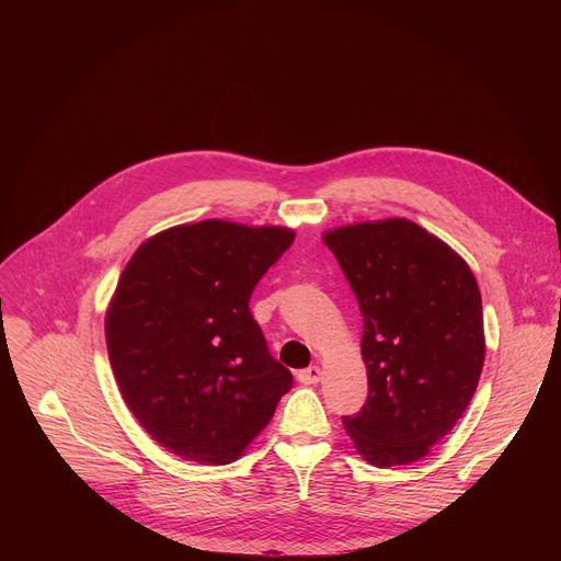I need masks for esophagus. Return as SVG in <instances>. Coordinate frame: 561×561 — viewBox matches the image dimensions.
I'll return each instance as SVG.
<instances>
[{
	"mask_svg": "<svg viewBox=\"0 0 561 561\" xmlns=\"http://www.w3.org/2000/svg\"><path fill=\"white\" fill-rule=\"evenodd\" d=\"M297 379H299L301 383H306V386L317 383L319 379H322V368H319V366H308V368H304V370L297 373Z\"/></svg>",
	"mask_w": 561,
	"mask_h": 561,
	"instance_id": "esophagus-1",
	"label": "esophagus"
}]
</instances>
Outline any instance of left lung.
<instances>
[{
    "label": "left lung",
    "mask_w": 561,
    "mask_h": 561,
    "mask_svg": "<svg viewBox=\"0 0 561 561\" xmlns=\"http://www.w3.org/2000/svg\"><path fill=\"white\" fill-rule=\"evenodd\" d=\"M362 310L368 399L342 417L364 461H417L453 431L486 357L468 264L420 224L390 217L324 232Z\"/></svg>",
    "instance_id": "left-lung-1"
}]
</instances>
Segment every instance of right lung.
Wrapping results in <instances>:
<instances>
[{
  "label": "right lung",
  "mask_w": 561,
  "mask_h": 561,
  "mask_svg": "<svg viewBox=\"0 0 561 561\" xmlns=\"http://www.w3.org/2000/svg\"><path fill=\"white\" fill-rule=\"evenodd\" d=\"M286 226L180 224L135 251L106 310L108 359L128 411L167 450L230 463L273 420L293 375L249 301L293 244Z\"/></svg>",
  "instance_id": "add662e5"
}]
</instances>
